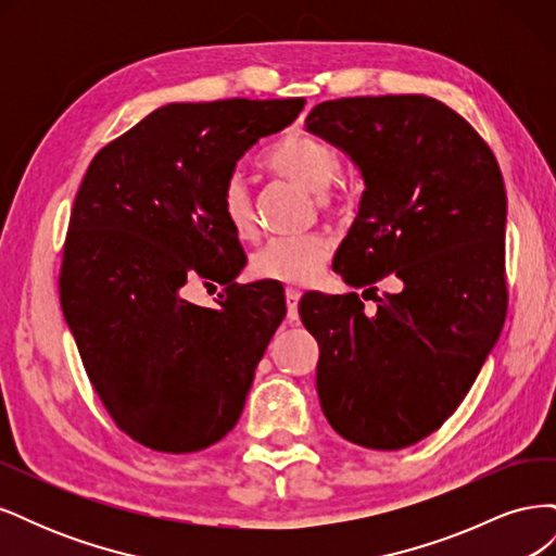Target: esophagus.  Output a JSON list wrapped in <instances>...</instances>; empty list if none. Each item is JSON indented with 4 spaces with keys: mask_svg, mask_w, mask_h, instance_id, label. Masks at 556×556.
<instances>
[{
    "mask_svg": "<svg viewBox=\"0 0 556 556\" xmlns=\"http://www.w3.org/2000/svg\"><path fill=\"white\" fill-rule=\"evenodd\" d=\"M299 299H301V292H299L296 288H288V290H285V301H288V317H290V319H296V317H299V313H296Z\"/></svg>",
    "mask_w": 556,
    "mask_h": 556,
    "instance_id": "obj_1",
    "label": "esophagus"
}]
</instances>
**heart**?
Instances as JSON below:
<instances>
[{
  "label": "heart",
  "instance_id": "heart-1",
  "mask_svg": "<svg viewBox=\"0 0 556 556\" xmlns=\"http://www.w3.org/2000/svg\"><path fill=\"white\" fill-rule=\"evenodd\" d=\"M262 164L276 176L315 192L325 211H341L350 204V190L339 176L343 166L341 150L313 131L294 129L282 134L276 143L266 148ZM217 206H220L223 220L239 239L245 241L255 237V208L239 176L225 180ZM327 257L329 241L319 233L274 239L252 255L250 271L262 280L306 285L319 274Z\"/></svg>",
  "mask_w": 556,
  "mask_h": 556
}]
</instances>
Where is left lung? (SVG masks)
Masks as SVG:
<instances>
[{"label": "left lung", "mask_w": 556, "mask_h": 556, "mask_svg": "<svg viewBox=\"0 0 556 556\" xmlns=\"http://www.w3.org/2000/svg\"><path fill=\"white\" fill-rule=\"evenodd\" d=\"M306 127L362 169L333 271L378 304L364 311L357 292L301 299L319 345V406L350 443L408 447L459 408L506 319L498 162L457 111L425 94L331 99ZM390 275L404 290L378 298L375 282Z\"/></svg>", "instance_id": "obj_1"}]
</instances>
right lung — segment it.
<instances>
[{
  "mask_svg": "<svg viewBox=\"0 0 556 556\" xmlns=\"http://www.w3.org/2000/svg\"><path fill=\"white\" fill-rule=\"evenodd\" d=\"M306 99H220L146 115L92 157L60 268V304L99 401L157 452L204 450L239 422L285 317L276 282L241 285L243 248L217 197L250 146L288 127ZM192 281H220L217 309Z\"/></svg>",
  "mask_w": 556,
  "mask_h": 556,
  "instance_id": "add662e5",
  "label": "right lung"
}]
</instances>
